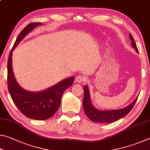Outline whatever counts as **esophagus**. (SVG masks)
<instances>
[{
	"label": "esophagus",
	"mask_w": 150,
	"mask_h": 150,
	"mask_svg": "<svg viewBox=\"0 0 150 150\" xmlns=\"http://www.w3.org/2000/svg\"><path fill=\"white\" fill-rule=\"evenodd\" d=\"M85 81V77H83L82 75H78L77 77L75 78V81L79 83H81V82H83V81Z\"/></svg>",
	"instance_id": "obj_1"
}]
</instances>
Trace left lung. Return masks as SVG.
<instances>
[{"mask_svg":"<svg viewBox=\"0 0 150 150\" xmlns=\"http://www.w3.org/2000/svg\"><path fill=\"white\" fill-rule=\"evenodd\" d=\"M130 38L132 42V46L137 53H138V48L134 41V38L130 34ZM138 97L134 100L130 105L125 108L117 109V110H99L96 109L93 105L91 100L89 89L87 85L84 87V98H83V109H84L85 115L88 118L95 122L99 123H111L116 120L120 119L130 112L132 109L134 105H135Z\"/></svg>","mask_w":150,"mask_h":150,"instance_id":"8db88e82","label":"left lung"}]
</instances>
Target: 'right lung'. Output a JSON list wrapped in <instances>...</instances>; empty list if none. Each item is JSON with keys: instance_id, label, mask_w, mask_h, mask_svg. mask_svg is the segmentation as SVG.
I'll list each match as a JSON object with an SVG mask.
<instances>
[{"instance_id": "obj_1", "label": "right lung", "mask_w": 150, "mask_h": 150, "mask_svg": "<svg viewBox=\"0 0 150 150\" xmlns=\"http://www.w3.org/2000/svg\"><path fill=\"white\" fill-rule=\"evenodd\" d=\"M40 25H42V23H30L20 33L9 54L7 65V79L9 93L20 111L29 118L44 120L51 118L56 112L59 108L63 92L72 85L74 77H71L63 79L57 84L40 92H31L24 90L17 83L12 70V52L28 33Z\"/></svg>"}]
</instances>
